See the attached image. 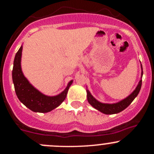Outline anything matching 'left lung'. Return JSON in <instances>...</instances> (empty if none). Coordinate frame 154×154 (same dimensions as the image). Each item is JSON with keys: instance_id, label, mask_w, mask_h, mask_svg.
Masks as SVG:
<instances>
[{"instance_id": "1", "label": "left lung", "mask_w": 154, "mask_h": 154, "mask_svg": "<svg viewBox=\"0 0 154 154\" xmlns=\"http://www.w3.org/2000/svg\"><path fill=\"white\" fill-rule=\"evenodd\" d=\"M141 69H142L143 70L142 65H141ZM143 72L142 71V73H141V75L142 76H143ZM141 85H142V79L140 80L138 85H137V88H135V91L132 92L128 98H126L125 99L121 100V101H119V103H112V104L100 103V102L95 100L93 97V95L91 94V93H90V92L87 90L88 100L92 106L94 107L95 109H97V110L100 111V112L103 113V114H117V113L121 112V111H123L124 109H126V108L128 107L132 101H133V100L135 99V97L138 95L139 92L140 91Z\"/></svg>"}]
</instances>
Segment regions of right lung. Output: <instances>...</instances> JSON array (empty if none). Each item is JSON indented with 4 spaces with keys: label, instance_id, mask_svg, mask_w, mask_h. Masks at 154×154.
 Instances as JSON below:
<instances>
[{
    "label": "right lung",
    "instance_id": "right-lung-1",
    "mask_svg": "<svg viewBox=\"0 0 154 154\" xmlns=\"http://www.w3.org/2000/svg\"><path fill=\"white\" fill-rule=\"evenodd\" d=\"M22 51V46H21L16 54L12 70V79L16 94L19 100L31 111L40 113H46L52 111L65 100L72 80L69 82L66 89L56 96L51 97L42 94L28 82L23 75L21 69Z\"/></svg>",
    "mask_w": 154,
    "mask_h": 154
}]
</instances>
